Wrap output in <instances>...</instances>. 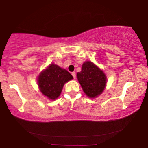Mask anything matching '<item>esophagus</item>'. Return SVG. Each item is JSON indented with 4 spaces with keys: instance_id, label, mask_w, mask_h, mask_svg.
<instances>
[{
    "instance_id": "1",
    "label": "esophagus",
    "mask_w": 148,
    "mask_h": 148,
    "mask_svg": "<svg viewBox=\"0 0 148 148\" xmlns=\"http://www.w3.org/2000/svg\"><path fill=\"white\" fill-rule=\"evenodd\" d=\"M71 75H72V77H74V79H75L76 78V72H75V71H73V72L71 73Z\"/></svg>"
}]
</instances>
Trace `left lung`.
Returning <instances> with one entry per match:
<instances>
[{
  "mask_svg": "<svg viewBox=\"0 0 148 148\" xmlns=\"http://www.w3.org/2000/svg\"><path fill=\"white\" fill-rule=\"evenodd\" d=\"M83 91L89 97H96L102 94L106 85L105 74L91 62L83 64L82 71L77 74Z\"/></svg>",
  "mask_w": 148,
  "mask_h": 148,
  "instance_id": "1",
  "label": "left lung"
}]
</instances>
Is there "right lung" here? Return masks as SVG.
Segmentation results:
<instances>
[{
  "label": "right lung",
  "instance_id": "add662e5",
  "mask_svg": "<svg viewBox=\"0 0 148 148\" xmlns=\"http://www.w3.org/2000/svg\"><path fill=\"white\" fill-rule=\"evenodd\" d=\"M72 79L69 71L52 64L38 76V86L43 95L53 100L60 95L64 84Z\"/></svg>",
  "mask_w": 148,
  "mask_h": 148
}]
</instances>
